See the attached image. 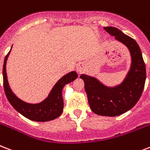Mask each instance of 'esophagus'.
Returning <instances> with one entry per match:
<instances>
[{
  "mask_svg": "<svg viewBox=\"0 0 150 150\" xmlns=\"http://www.w3.org/2000/svg\"><path fill=\"white\" fill-rule=\"evenodd\" d=\"M83 65L81 64H79L77 66V70L78 71H82V70H83Z\"/></svg>",
  "mask_w": 150,
  "mask_h": 150,
  "instance_id": "obj_1",
  "label": "esophagus"
}]
</instances>
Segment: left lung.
Segmentation results:
<instances>
[{
    "instance_id": "obj_1",
    "label": "left lung",
    "mask_w": 150,
    "mask_h": 150,
    "mask_svg": "<svg viewBox=\"0 0 150 150\" xmlns=\"http://www.w3.org/2000/svg\"><path fill=\"white\" fill-rule=\"evenodd\" d=\"M104 29L128 48L132 60L131 70L123 83L113 88L104 86L95 78L86 75L80 78L84 81L91 110L100 116H116L130 110L139 101L145 86L146 65L135 40L116 27Z\"/></svg>"
}]
</instances>
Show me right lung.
I'll use <instances>...</instances> for the list:
<instances>
[{
  "label": "right lung",
  "mask_w": 150,
  "mask_h": 150,
  "mask_svg": "<svg viewBox=\"0 0 150 150\" xmlns=\"http://www.w3.org/2000/svg\"><path fill=\"white\" fill-rule=\"evenodd\" d=\"M11 51V50H10ZM4 58L3 66V86L7 99L12 107L20 114L30 120L38 122H46L59 117L64 109V100L62 97V89L64 85L77 79L75 71L68 73L60 79L51 90L50 95L45 100L39 104H28L17 98L12 93L8 83L6 74V61L9 52Z\"/></svg>",
  "instance_id": "right-lung-1"
}]
</instances>
